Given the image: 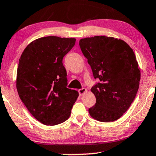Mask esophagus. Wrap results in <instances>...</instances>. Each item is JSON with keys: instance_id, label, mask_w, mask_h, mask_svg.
I'll use <instances>...</instances> for the list:
<instances>
[{"instance_id": "34e87169", "label": "esophagus", "mask_w": 156, "mask_h": 156, "mask_svg": "<svg viewBox=\"0 0 156 156\" xmlns=\"http://www.w3.org/2000/svg\"><path fill=\"white\" fill-rule=\"evenodd\" d=\"M86 92H87V90H86V88H81V89L78 90V93H79L80 96H83V94H86Z\"/></svg>"}]
</instances>
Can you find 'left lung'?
Segmentation results:
<instances>
[{"label": "left lung", "mask_w": 156, "mask_h": 156, "mask_svg": "<svg viewBox=\"0 0 156 156\" xmlns=\"http://www.w3.org/2000/svg\"><path fill=\"white\" fill-rule=\"evenodd\" d=\"M79 44L94 78L100 80L90 89L96 103L89 114L100 122L115 121L129 109L138 90L140 71L135 53L125 41L111 37H87Z\"/></svg>", "instance_id": "8db88e82"}]
</instances>
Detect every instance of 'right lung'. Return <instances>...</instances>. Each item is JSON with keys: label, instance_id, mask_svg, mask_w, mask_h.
Returning a JSON list of instances; mask_svg holds the SVG:
<instances>
[{"label": "right lung", "instance_id": "obj_1", "mask_svg": "<svg viewBox=\"0 0 156 156\" xmlns=\"http://www.w3.org/2000/svg\"><path fill=\"white\" fill-rule=\"evenodd\" d=\"M75 38L50 36L35 39L21 55L16 88L21 100L35 119L53 126L66 121L78 98L67 88L62 58L73 47Z\"/></svg>", "mask_w": 156, "mask_h": 156}]
</instances>
